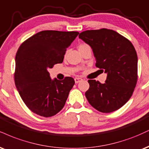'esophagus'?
Wrapping results in <instances>:
<instances>
[{
  "label": "esophagus",
  "mask_w": 149,
  "mask_h": 149,
  "mask_svg": "<svg viewBox=\"0 0 149 149\" xmlns=\"http://www.w3.org/2000/svg\"><path fill=\"white\" fill-rule=\"evenodd\" d=\"M74 80H75V82H76V83H78V82H81L82 79V78H76L74 79Z\"/></svg>",
  "instance_id": "34e87169"
}]
</instances>
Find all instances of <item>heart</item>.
<instances>
[{
  "label": "heart",
  "instance_id": "obj_1",
  "mask_svg": "<svg viewBox=\"0 0 149 149\" xmlns=\"http://www.w3.org/2000/svg\"><path fill=\"white\" fill-rule=\"evenodd\" d=\"M89 48V46L88 45V44H82L79 46V47H78V49L82 50V49H84V48Z\"/></svg>",
  "mask_w": 149,
  "mask_h": 149
}]
</instances>
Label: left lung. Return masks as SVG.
Instances as JSON below:
<instances>
[{
  "mask_svg": "<svg viewBox=\"0 0 149 149\" xmlns=\"http://www.w3.org/2000/svg\"><path fill=\"white\" fill-rule=\"evenodd\" d=\"M79 38L89 44L96 57V67L107 74L105 83L89 80L85 92L96 110L110 113L119 110L130 97L137 81V55L132 43L112 30H86Z\"/></svg>",
  "mask_w": 149,
  "mask_h": 149,
  "instance_id": "obj_1",
  "label": "left lung"
}]
</instances>
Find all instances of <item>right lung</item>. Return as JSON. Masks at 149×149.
I'll use <instances>...</instances> for the list:
<instances>
[{
	"mask_svg": "<svg viewBox=\"0 0 149 149\" xmlns=\"http://www.w3.org/2000/svg\"><path fill=\"white\" fill-rule=\"evenodd\" d=\"M78 32L44 30L23 42L16 55L14 82L23 101L34 113L54 116L63 108L74 79L51 80L48 69L63 62Z\"/></svg>",
	"mask_w": 149,
	"mask_h": 149,
	"instance_id": "1",
	"label": "right lung"
}]
</instances>
